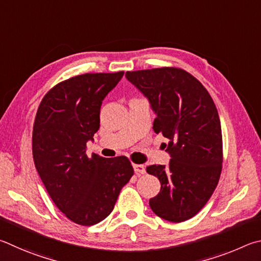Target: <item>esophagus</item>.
<instances>
[{
	"instance_id": "esophagus-1",
	"label": "esophagus",
	"mask_w": 261,
	"mask_h": 261,
	"mask_svg": "<svg viewBox=\"0 0 261 261\" xmlns=\"http://www.w3.org/2000/svg\"><path fill=\"white\" fill-rule=\"evenodd\" d=\"M133 167L136 174H144L145 173V167L143 165H141V164H134Z\"/></svg>"
}]
</instances>
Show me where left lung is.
<instances>
[{
	"mask_svg": "<svg viewBox=\"0 0 261 261\" xmlns=\"http://www.w3.org/2000/svg\"><path fill=\"white\" fill-rule=\"evenodd\" d=\"M156 113L154 133L166 138L168 166L151 165L161 182L149 200L152 211L171 222L196 216L217 188L222 168V134L218 110L208 91L190 73L176 67L126 72Z\"/></svg>",
	"mask_w": 261,
	"mask_h": 261,
	"instance_id": "8db88e82",
	"label": "left lung"
}]
</instances>
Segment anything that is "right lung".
Returning <instances> with one entry per match:
<instances>
[{
    "mask_svg": "<svg viewBox=\"0 0 261 261\" xmlns=\"http://www.w3.org/2000/svg\"><path fill=\"white\" fill-rule=\"evenodd\" d=\"M123 72L86 73L50 89L36 112L32 149L39 175L53 202L71 221L93 226L112 212L134 174L125 156L86 154L99 128L103 99Z\"/></svg>",
    "mask_w": 261,
    "mask_h": 261,
    "instance_id": "obj_1",
    "label": "right lung"
}]
</instances>
